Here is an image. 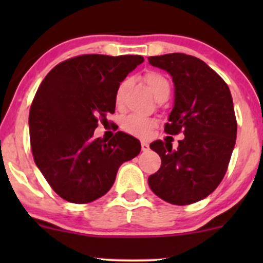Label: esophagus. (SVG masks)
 Returning <instances> with one entry per match:
<instances>
[{
  "instance_id": "esophagus-1",
  "label": "esophagus",
  "mask_w": 263,
  "mask_h": 263,
  "mask_svg": "<svg viewBox=\"0 0 263 263\" xmlns=\"http://www.w3.org/2000/svg\"><path fill=\"white\" fill-rule=\"evenodd\" d=\"M141 148H142V151H143V152H147V151L149 149L148 143H147V142H142V143H141Z\"/></svg>"
}]
</instances>
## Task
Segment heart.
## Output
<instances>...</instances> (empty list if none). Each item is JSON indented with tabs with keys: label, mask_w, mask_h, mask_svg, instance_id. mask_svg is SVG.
Returning <instances> with one entry per match:
<instances>
[{
	"label": "heart",
	"mask_w": 263,
	"mask_h": 263,
	"mask_svg": "<svg viewBox=\"0 0 263 263\" xmlns=\"http://www.w3.org/2000/svg\"><path fill=\"white\" fill-rule=\"evenodd\" d=\"M144 80H146L147 85L152 92L155 93L156 98H159L163 92L170 90V81L167 78L163 77L162 74L156 73V71H149L144 75ZM126 89V81H122L117 87L116 93H115V102L116 105H120L122 102L123 92ZM156 126L155 120L149 119V117L140 116V115H128L127 117L122 120V128L129 135L138 136V137H144L152 131V128Z\"/></svg>",
	"instance_id": "heart-1"
}]
</instances>
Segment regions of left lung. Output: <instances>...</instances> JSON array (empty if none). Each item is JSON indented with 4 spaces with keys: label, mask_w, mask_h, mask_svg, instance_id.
I'll return each instance as SVG.
<instances>
[{
    "label": "left lung",
    "mask_w": 263,
    "mask_h": 263,
    "mask_svg": "<svg viewBox=\"0 0 263 263\" xmlns=\"http://www.w3.org/2000/svg\"><path fill=\"white\" fill-rule=\"evenodd\" d=\"M151 65L170 73L174 105L164 131L183 132L177 149L171 142L151 143L162 164L149 188L167 203L188 205L211 194L224 178L236 142L237 123L226 83L203 60L183 53L149 57Z\"/></svg>",
    "instance_id": "8db88e82"
}]
</instances>
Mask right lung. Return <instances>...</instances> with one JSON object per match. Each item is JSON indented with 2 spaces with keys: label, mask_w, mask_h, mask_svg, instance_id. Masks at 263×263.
Listing matches in <instances>:
<instances>
[{
  "label": "right lung",
  "mask_w": 263,
  "mask_h": 263,
  "mask_svg": "<svg viewBox=\"0 0 263 263\" xmlns=\"http://www.w3.org/2000/svg\"><path fill=\"white\" fill-rule=\"evenodd\" d=\"M143 60L85 54L54 66L39 85L29 110L33 158L64 200L86 204L105 195L120 165L141 152L132 136L119 131L107 141L93 131L115 112L117 87Z\"/></svg>",
  "instance_id": "add662e5"
}]
</instances>
